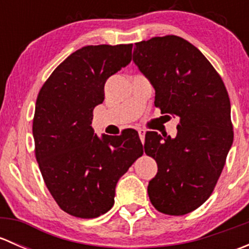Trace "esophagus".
Instances as JSON below:
<instances>
[{
  "mask_svg": "<svg viewBox=\"0 0 249 249\" xmlns=\"http://www.w3.org/2000/svg\"><path fill=\"white\" fill-rule=\"evenodd\" d=\"M140 135V139L142 141V143H144V136H145V130L144 129H139L137 130Z\"/></svg>",
  "mask_w": 249,
  "mask_h": 249,
  "instance_id": "1",
  "label": "esophagus"
}]
</instances>
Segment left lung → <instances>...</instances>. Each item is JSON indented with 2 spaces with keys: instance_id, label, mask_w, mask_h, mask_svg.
I'll use <instances>...</instances> for the list:
<instances>
[{
  "instance_id": "left-lung-1",
  "label": "left lung",
  "mask_w": 249,
  "mask_h": 249,
  "mask_svg": "<svg viewBox=\"0 0 249 249\" xmlns=\"http://www.w3.org/2000/svg\"><path fill=\"white\" fill-rule=\"evenodd\" d=\"M134 62L155 89V107L179 119L175 139L145 134V154L158 164L150 202L165 214H187L211 196L231 148L227 88L196 47L173 35L136 43Z\"/></svg>"
}]
</instances>
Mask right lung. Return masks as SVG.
I'll return each instance as SVG.
<instances>
[{"instance_id": "add662e5", "label": "right lung", "mask_w": 249, "mask_h": 249, "mask_svg": "<svg viewBox=\"0 0 249 249\" xmlns=\"http://www.w3.org/2000/svg\"><path fill=\"white\" fill-rule=\"evenodd\" d=\"M132 44L87 46L53 71L37 96L35 154L59 207L78 218H96L114 205L115 185L143 145L136 130L102 137L92 110L105 100V83L130 64Z\"/></svg>"}]
</instances>
